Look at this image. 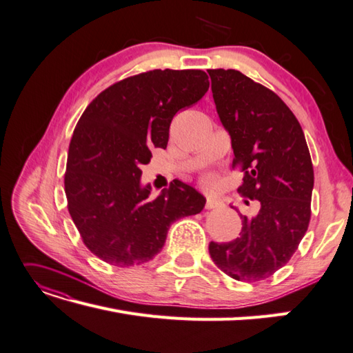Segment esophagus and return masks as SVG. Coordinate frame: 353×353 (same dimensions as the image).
Segmentation results:
<instances>
[{
  "mask_svg": "<svg viewBox=\"0 0 353 353\" xmlns=\"http://www.w3.org/2000/svg\"><path fill=\"white\" fill-rule=\"evenodd\" d=\"M221 205H222V201L216 200V198H212V196L207 198V201H205V209H209V210H212V209H218V207H221Z\"/></svg>",
  "mask_w": 353,
  "mask_h": 353,
  "instance_id": "34e87169",
  "label": "esophagus"
}]
</instances>
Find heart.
<instances>
[{
    "label": "heart",
    "mask_w": 353,
    "mask_h": 353,
    "mask_svg": "<svg viewBox=\"0 0 353 353\" xmlns=\"http://www.w3.org/2000/svg\"><path fill=\"white\" fill-rule=\"evenodd\" d=\"M205 183H207V185H213V179H212V177L205 179Z\"/></svg>",
    "instance_id": "1"
}]
</instances>
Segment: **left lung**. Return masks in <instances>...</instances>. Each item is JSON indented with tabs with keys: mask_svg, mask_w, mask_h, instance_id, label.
Masks as SVG:
<instances>
[{
	"mask_svg": "<svg viewBox=\"0 0 353 353\" xmlns=\"http://www.w3.org/2000/svg\"><path fill=\"white\" fill-rule=\"evenodd\" d=\"M207 73L216 112L231 137L232 167L243 171L239 191L259 201L255 214H240V237L210 241L209 252L225 274L254 283L291 259L309 227L312 158L300 122L273 90L237 70Z\"/></svg>",
	"mask_w": 353,
	"mask_h": 353,
	"instance_id": "1",
	"label": "left lung"
}]
</instances>
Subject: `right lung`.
Segmentation results:
<instances>
[{"mask_svg":"<svg viewBox=\"0 0 353 353\" xmlns=\"http://www.w3.org/2000/svg\"><path fill=\"white\" fill-rule=\"evenodd\" d=\"M209 85L201 70H152L103 90L79 119L64 179L68 212L104 263H148L171 223L204 209V195L180 180L150 198L140 167L150 162L153 146L167 148L174 114L200 101Z\"/></svg>","mask_w":353,"mask_h":353,"instance_id":"right-lung-1","label":"right lung"}]
</instances>
